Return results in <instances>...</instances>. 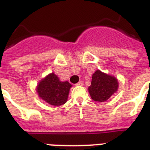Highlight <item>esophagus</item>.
Returning <instances> with one entry per match:
<instances>
[{
    "instance_id": "34e87169",
    "label": "esophagus",
    "mask_w": 150,
    "mask_h": 150,
    "mask_svg": "<svg viewBox=\"0 0 150 150\" xmlns=\"http://www.w3.org/2000/svg\"><path fill=\"white\" fill-rule=\"evenodd\" d=\"M76 86H83V81H79V82L76 84Z\"/></svg>"
}]
</instances>
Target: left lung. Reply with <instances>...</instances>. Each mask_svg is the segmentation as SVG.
<instances>
[{"label":"left lung","instance_id":"8db88e82","mask_svg":"<svg viewBox=\"0 0 150 150\" xmlns=\"http://www.w3.org/2000/svg\"><path fill=\"white\" fill-rule=\"evenodd\" d=\"M118 86V81L115 77L97 70L92 75L88 92L93 100L103 103L108 100L117 91Z\"/></svg>","mask_w":150,"mask_h":150}]
</instances>
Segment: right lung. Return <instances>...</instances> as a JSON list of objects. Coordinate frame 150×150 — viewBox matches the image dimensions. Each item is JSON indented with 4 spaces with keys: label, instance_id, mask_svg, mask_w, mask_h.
I'll use <instances>...</instances> for the list:
<instances>
[{
    "label": "right lung",
    "instance_id": "add662e5",
    "mask_svg": "<svg viewBox=\"0 0 150 150\" xmlns=\"http://www.w3.org/2000/svg\"><path fill=\"white\" fill-rule=\"evenodd\" d=\"M71 87L69 81H61L57 75L52 73L40 81L37 92L41 99L54 106H58L66 103Z\"/></svg>",
    "mask_w": 150,
    "mask_h": 150
}]
</instances>
